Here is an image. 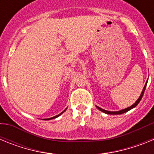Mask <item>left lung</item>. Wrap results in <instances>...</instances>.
I'll return each instance as SVG.
<instances>
[{
  "label": "left lung",
  "mask_w": 154,
  "mask_h": 154,
  "mask_svg": "<svg viewBox=\"0 0 154 154\" xmlns=\"http://www.w3.org/2000/svg\"><path fill=\"white\" fill-rule=\"evenodd\" d=\"M147 82H148V80H147V81H146V84H145V85H144L143 89V91H142V92H141V94H140V97H139V98H138V99H137V101L135 102V103H133V104L131 106H130V107H127V108H126V109H122V110H119V111H114V112H113V111H107V110H106V109H103L100 108V107L97 106H96V108H97L98 109H99V110H100V111H102V112H104V113H106V114H110V115H119V114H123V113H125V112H128V111H129V110L132 109H133V108H134V107H136V106H137V105H138V103H140V102L141 99H142L143 96L144 91H145V89H146V84H147Z\"/></svg>",
  "instance_id": "1"
}]
</instances>
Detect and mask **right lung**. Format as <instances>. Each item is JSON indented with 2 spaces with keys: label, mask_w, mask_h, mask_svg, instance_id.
<instances>
[{
  "label": "right lung",
  "mask_w": 154,
  "mask_h": 154,
  "mask_svg": "<svg viewBox=\"0 0 154 154\" xmlns=\"http://www.w3.org/2000/svg\"><path fill=\"white\" fill-rule=\"evenodd\" d=\"M66 109H67V108L65 109V110H64V111H62V112H61V113H60V114H58V115L55 116H53V117H51V118H48V119H47V120H49V119H55V118L58 117V116H60V115H62V113H63V112H65V110H66Z\"/></svg>",
  "instance_id": "right-lung-1"
}]
</instances>
